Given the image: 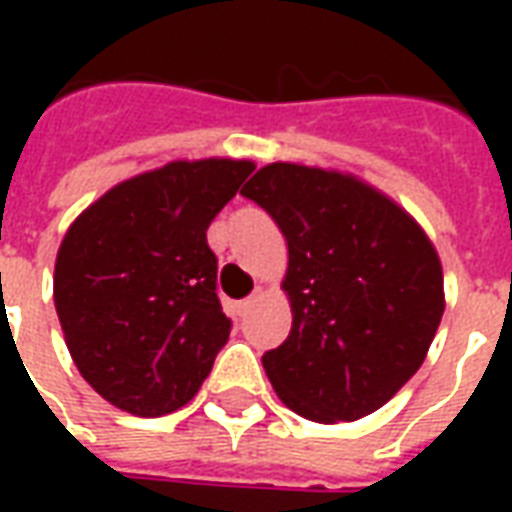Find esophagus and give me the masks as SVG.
Segmentation results:
<instances>
[{
	"label": "esophagus",
	"instance_id": "1",
	"mask_svg": "<svg viewBox=\"0 0 512 512\" xmlns=\"http://www.w3.org/2000/svg\"><path fill=\"white\" fill-rule=\"evenodd\" d=\"M255 301H257V293H255V296H249V299L238 301V312H241V315H246V312L255 307Z\"/></svg>",
	"mask_w": 512,
	"mask_h": 512
}]
</instances>
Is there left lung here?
I'll return each instance as SVG.
<instances>
[{
	"label": "left lung",
	"mask_w": 512,
	"mask_h": 512,
	"mask_svg": "<svg viewBox=\"0 0 512 512\" xmlns=\"http://www.w3.org/2000/svg\"><path fill=\"white\" fill-rule=\"evenodd\" d=\"M288 241L293 326L263 354L282 403L312 422L367 417L425 362L444 312L436 249L362 180L268 164L241 189Z\"/></svg>",
	"instance_id": "8db88e82"
}]
</instances>
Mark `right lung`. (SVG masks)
<instances>
[{
  "label": "right lung",
  "instance_id": "add662e5",
  "mask_svg": "<svg viewBox=\"0 0 512 512\" xmlns=\"http://www.w3.org/2000/svg\"><path fill=\"white\" fill-rule=\"evenodd\" d=\"M252 169L172 161L117 183L62 238L54 307L79 373L112 406L164 417L211 373L233 321L205 233Z\"/></svg>",
  "mask_w": 512,
  "mask_h": 512
}]
</instances>
